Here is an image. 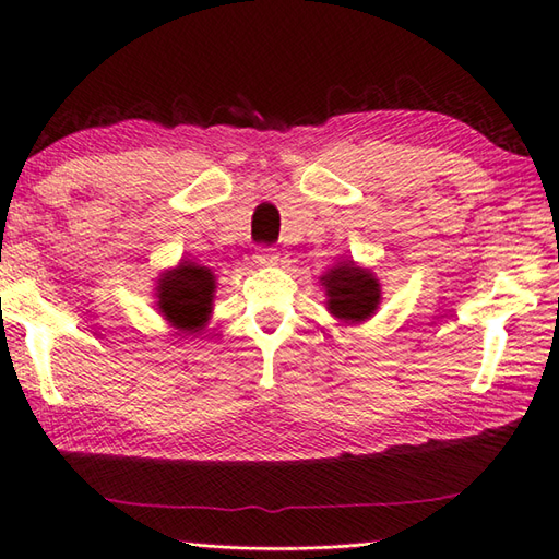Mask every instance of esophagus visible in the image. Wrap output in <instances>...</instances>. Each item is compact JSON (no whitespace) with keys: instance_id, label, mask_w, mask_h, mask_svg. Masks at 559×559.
<instances>
[{"instance_id":"obj_1","label":"esophagus","mask_w":559,"mask_h":559,"mask_svg":"<svg viewBox=\"0 0 559 559\" xmlns=\"http://www.w3.org/2000/svg\"><path fill=\"white\" fill-rule=\"evenodd\" d=\"M253 260H255V265H275L277 260H280V253H277V248H270V246H260L258 250H255V255H253Z\"/></svg>"}]
</instances>
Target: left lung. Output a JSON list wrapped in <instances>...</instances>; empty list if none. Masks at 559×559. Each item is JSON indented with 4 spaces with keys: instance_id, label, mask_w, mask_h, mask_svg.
Wrapping results in <instances>:
<instances>
[{
    "instance_id": "left-lung-1",
    "label": "left lung",
    "mask_w": 559,
    "mask_h": 559,
    "mask_svg": "<svg viewBox=\"0 0 559 559\" xmlns=\"http://www.w3.org/2000/svg\"><path fill=\"white\" fill-rule=\"evenodd\" d=\"M325 309L340 323L359 325L379 311L381 282L357 260H343L321 275Z\"/></svg>"
}]
</instances>
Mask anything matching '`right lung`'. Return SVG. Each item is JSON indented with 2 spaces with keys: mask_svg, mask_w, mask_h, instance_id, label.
Segmentation results:
<instances>
[{
  "mask_svg": "<svg viewBox=\"0 0 559 559\" xmlns=\"http://www.w3.org/2000/svg\"><path fill=\"white\" fill-rule=\"evenodd\" d=\"M216 277L210 267L180 260L156 280V309L176 335H192L210 323L214 309Z\"/></svg>",
  "mask_w": 559,
  "mask_h": 559,
  "instance_id": "1",
  "label": "right lung"
}]
</instances>
